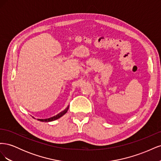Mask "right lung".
<instances>
[{
    "label": "right lung",
    "instance_id": "right-lung-1",
    "mask_svg": "<svg viewBox=\"0 0 161 161\" xmlns=\"http://www.w3.org/2000/svg\"><path fill=\"white\" fill-rule=\"evenodd\" d=\"M68 109H69V107H68V108H67L65 110L62 111L61 113H60L59 114H58V115H55V116L52 117V118H47V119H38V120H40V121H46V122H47V121H53V120H56V119H58V118H60V117H62L64 114H65L66 113V112H67V111H68Z\"/></svg>",
    "mask_w": 161,
    "mask_h": 161
}]
</instances>
